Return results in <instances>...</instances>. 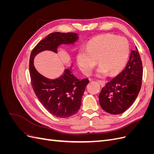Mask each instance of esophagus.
I'll list each match as a JSON object with an SVG mask.
<instances>
[{"label":"esophagus","instance_id":"esophagus-1","mask_svg":"<svg viewBox=\"0 0 154 154\" xmlns=\"http://www.w3.org/2000/svg\"><path fill=\"white\" fill-rule=\"evenodd\" d=\"M97 82H99L100 84L102 86V87H104L105 85V82L103 80H97Z\"/></svg>","mask_w":154,"mask_h":154}]
</instances>
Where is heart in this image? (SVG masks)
I'll return each mask as SVG.
<instances>
[{"instance_id":"1","label":"heart","mask_w":154,"mask_h":154,"mask_svg":"<svg viewBox=\"0 0 154 154\" xmlns=\"http://www.w3.org/2000/svg\"><path fill=\"white\" fill-rule=\"evenodd\" d=\"M129 44L122 36L112 34L97 36L88 42L85 50L80 49L76 54L78 69L85 75H89L95 62L100 66L96 71L98 76L107 73L114 75L119 73L128 57Z\"/></svg>"}]
</instances>
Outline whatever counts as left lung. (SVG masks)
<instances>
[{
  "label": "left lung",
  "instance_id": "left-lung-1",
  "mask_svg": "<svg viewBox=\"0 0 154 154\" xmlns=\"http://www.w3.org/2000/svg\"><path fill=\"white\" fill-rule=\"evenodd\" d=\"M143 65L137 48L132 50L123 71L106 84L99 95L100 104L106 112L119 114L127 110L140 91Z\"/></svg>",
  "mask_w": 154,
  "mask_h": 154
}]
</instances>
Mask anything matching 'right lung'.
<instances>
[{"label":"right lung","mask_w":154,"mask_h":154,"mask_svg":"<svg viewBox=\"0 0 154 154\" xmlns=\"http://www.w3.org/2000/svg\"><path fill=\"white\" fill-rule=\"evenodd\" d=\"M78 39L75 32H52L39 42L30 55L29 74L32 89L44 108L58 118H69L77 112L89 81L87 78L78 80L72 73L71 68L65 69L62 75L54 80L45 78L36 71L33 65L34 58L44 51L57 53L59 45L72 44Z\"/></svg>","instance_id":"obj_1"}]
</instances>
